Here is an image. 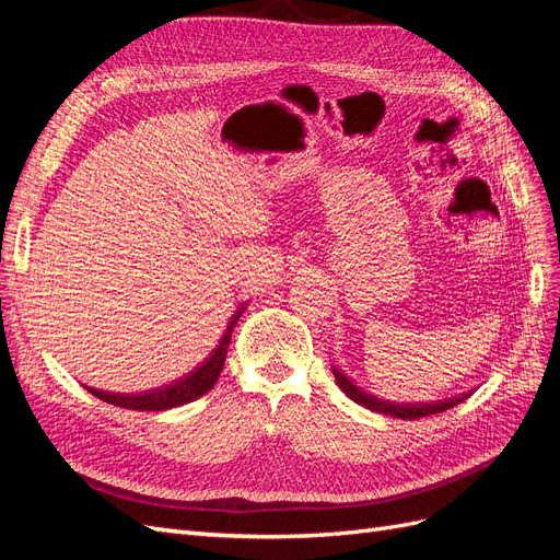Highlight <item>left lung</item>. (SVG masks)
I'll return each instance as SVG.
<instances>
[{"instance_id":"obj_1","label":"left lung","mask_w":560,"mask_h":560,"mask_svg":"<svg viewBox=\"0 0 560 560\" xmlns=\"http://www.w3.org/2000/svg\"><path fill=\"white\" fill-rule=\"evenodd\" d=\"M331 371H334L336 385L341 387L352 401H358V404L366 406V409L376 411V413H385V416L401 418V420H416V418H422V416L448 411V409H453V406L465 401L471 395V393H463V395H457V397H448V399L432 401V404H428V401H422V404H393V401H385V399H378L374 395L364 393L362 387H358L346 374H341V369H331Z\"/></svg>"}]
</instances>
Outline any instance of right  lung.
<instances>
[{
  "label": "right lung",
  "mask_w": 560,
  "mask_h": 560,
  "mask_svg": "<svg viewBox=\"0 0 560 560\" xmlns=\"http://www.w3.org/2000/svg\"><path fill=\"white\" fill-rule=\"evenodd\" d=\"M243 315V308L235 311L233 319L229 322V327L222 336V341L212 350L210 358L202 362L196 371L191 374H186L184 378L159 387V389H149V393H138V395H114V393H100V389L89 387V393L95 395L97 399H103L107 404L114 406H121V409H130V411H165V409H173V406H182V404H189L198 397H202L206 393L214 387L219 374H222V366L226 360V350L231 343V331L235 319Z\"/></svg>",
  "instance_id": "right-lung-1"
}]
</instances>
